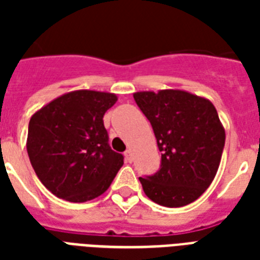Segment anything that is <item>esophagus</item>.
<instances>
[{
    "instance_id": "esophagus-1",
    "label": "esophagus",
    "mask_w": 260,
    "mask_h": 260,
    "mask_svg": "<svg viewBox=\"0 0 260 260\" xmlns=\"http://www.w3.org/2000/svg\"><path fill=\"white\" fill-rule=\"evenodd\" d=\"M124 155H125V159H126V162H132V151L131 150H126L125 152H124Z\"/></svg>"
}]
</instances>
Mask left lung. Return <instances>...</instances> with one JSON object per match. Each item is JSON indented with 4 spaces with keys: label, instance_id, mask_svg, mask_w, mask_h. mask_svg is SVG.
<instances>
[{
    "label": "left lung",
    "instance_id": "obj_1",
    "mask_svg": "<svg viewBox=\"0 0 260 260\" xmlns=\"http://www.w3.org/2000/svg\"><path fill=\"white\" fill-rule=\"evenodd\" d=\"M134 98L154 129L162 165L139 178L151 201L179 208L196 201L220 166L225 129L209 100L185 90L138 91Z\"/></svg>",
    "mask_w": 260,
    "mask_h": 260
}]
</instances>
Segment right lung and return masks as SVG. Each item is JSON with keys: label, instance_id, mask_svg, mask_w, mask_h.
Masks as SVG:
<instances>
[{"label": "right lung", "instance_id": "obj_1", "mask_svg": "<svg viewBox=\"0 0 260 260\" xmlns=\"http://www.w3.org/2000/svg\"><path fill=\"white\" fill-rule=\"evenodd\" d=\"M117 95L75 90L55 98L29 120L26 151L42 183L56 197L86 202L105 193L124 165L109 147L104 114Z\"/></svg>", "mask_w": 260, "mask_h": 260}]
</instances>
